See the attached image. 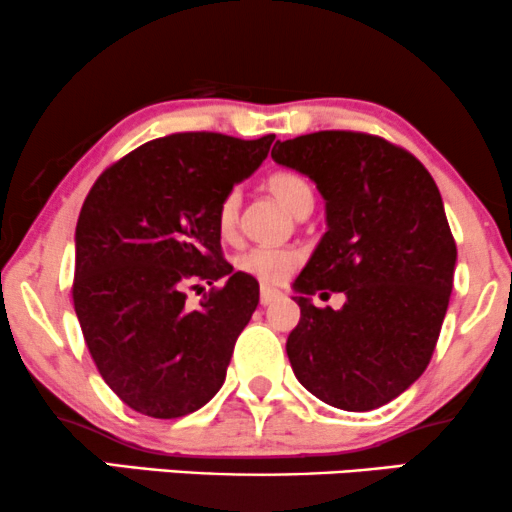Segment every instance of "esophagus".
I'll return each mask as SVG.
<instances>
[{
  "mask_svg": "<svg viewBox=\"0 0 512 512\" xmlns=\"http://www.w3.org/2000/svg\"><path fill=\"white\" fill-rule=\"evenodd\" d=\"M281 293H278V290H274V288H267V286H262V290H260V302L264 304V307H267V304H274L276 300H281Z\"/></svg>",
  "mask_w": 512,
  "mask_h": 512,
  "instance_id": "34e87169",
  "label": "esophagus"
}]
</instances>
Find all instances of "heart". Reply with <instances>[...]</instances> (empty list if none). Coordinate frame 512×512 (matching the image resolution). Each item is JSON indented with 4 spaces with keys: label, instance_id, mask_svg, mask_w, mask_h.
Segmentation results:
<instances>
[{
    "label": "heart",
    "instance_id": "obj_1",
    "mask_svg": "<svg viewBox=\"0 0 512 512\" xmlns=\"http://www.w3.org/2000/svg\"><path fill=\"white\" fill-rule=\"evenodd\" d=\"M267 189L274 193V198L286 205V210L295 217H302L304 212L314 208V186L309 184L302 174L281 170L274 172L267 179ZM241 215V196L238 191H229L217 205V229L222 236H234ZM302 255L293 248H250L236 257V267L243 274L264 283V286H276L283 283L293 271L300 267Z\"/></svg>",
    "mask_w": 512,
    "mask_h": 512
}]
</instances>
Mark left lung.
Here are the masks:
<instances>
[{
  "label": "left lung",
  "mask_w": 512,
  "mask_h": 512,
  "mask_svg": "<svg viewBox=\"0 0 512 512\" xmlns=\"http://www.w3.org/2000/svg\"><path fill=\"white\" fill-rule=\"evenodd\" d=\"M274 148L314 181L328 222L293 283L290 366L335 409H378L423 375L442 331L456 269L442 196L416 155L373 134L326 129ZM326 289L346 293L342 310L313 307Z\"/></svg>",
  "instance_id": "left-lung-1"
}]
</instances>
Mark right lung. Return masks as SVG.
Returning <instances> with one entry per match:
<instances>
[{
	"label": "right lung",
	"mask_w": 512,
	"mask_h": 512,
	"mask_svg": "<svg viewBox=\"0 0 512 512\" xmlns=\"http://www.w3.org/2000/svg\"><path fill=\"white\" fill-rule=\"evenodd\" d=\"M274 139H153L108 167L84 198L75 314L101 378L129 409L181 418L224 385L260 286L224 260L217 205L262 165ZM219 277L225 286L196 310L185 304L189 282Z\"/></svg>",
	"instance_id": "right-lung-1"
}]
</instances>
